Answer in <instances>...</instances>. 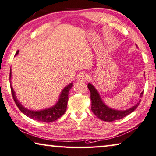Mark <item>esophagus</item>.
Returning <instances> with one entry per match:
<instances>
[{"mask_svg":"<svg viewBox=\"0 0 156 156\" xmlns=\"http://www.w3.org/2000/svg\"><path fill=\"white\" fill-rule=\"evenodd\" d=\"M89 79H90V76L87 73H83L82 75L79 76L78 80L80 81V82H85V81L88 80Z\"/></svg>","mask_w":156,"mask_h":156,"instance_id":"esophagus-1","label":"esophagus"}]
</instances>
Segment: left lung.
I'll list each match as a JSON object with an SVG mask.
<instances>
[{
  "instance_id": "1",
  "label": "left lung",
  "mask_w": 156,
  "mask_h": 156,
  "mask_svg": "<svg viewBox=\"0 0 156 156\" xmlns=\"http://www.w3.org/2000/svg\"><path fill=\"white\" fill-rule=\"evenodd\" d=\"M136 46H137V45H136ZM144 76H145L144 73ZM87 87L91 93L90 98L91 100V111H92L93 113L98 118H99L100 119L103 121H105V122H112L113 121L121 119L125 117L126 116H127L129 114L133 112L137 108V106L139 105L141 101V99H140L139 102L136 103L133 107L128 108L127 110H121L112 109V108L108 107L103 102L99 93H98L97 90L94 87V86L91 85V83H89ZM142 94L143 91L140 95V98H142Z\"/></svg>"
}]
</instances>
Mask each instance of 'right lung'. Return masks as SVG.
<instances>
[{
	"instance_id": "obj_1",
	"label": "right lung",
	"mask_w": 156,
	"mask_h": 156,
	"mask_svg": "<svg viewBox=\"0 0 156 156\" xmlns=\"http://www.w3.org/2000/svg\"><path fill=\"white\" fill-rule=\"evenodd\" d=\"M19 54V51L15 54V56H16ZM11 78H12V71L10 69V74H9V83H10L11 86V90H12V94L13 96V98L15 102L17 107L19 109L21 110V112H23L25 115L27 117L32 119L38 121V122H42L46 123L53 122L54 121L60 118L61 116H62L65 114V111L66 110V107H67V103L69 100V93L70 91L71 88L73 86V83H69L68 85L62 90L60 96H59V98L57 103L55 105L51 106L50 108H46V109L43 110H29L28 108L21 104L19 102L18 98H16L15 91H14L13 87H12V83H11Z\"/></svg>"
}]
</instances>
